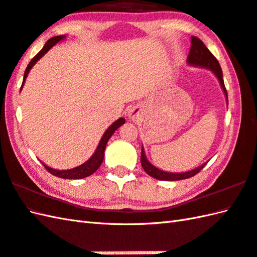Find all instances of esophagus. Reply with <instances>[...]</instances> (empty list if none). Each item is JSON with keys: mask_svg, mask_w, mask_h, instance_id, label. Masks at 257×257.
<instances>
[{"mask_svg": "<svg viewBox=\"0 0 257 257\" xmlns=\"http://www.w3.org/2000/svg\"><path fill=\"white\" fill-rule=\"evenodd\" d=\"M139 114H140L139 109H137L136 107L130 109L129 112H128V116H129L130 119H137L139 117Z\"/></svg>", "mask_w": 257, "mask_h": 257, "instance_id": "obj_1", "label": "esophagus"}]
</instances>
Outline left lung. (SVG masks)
<instances>
[{"instance_id": "left-lung-1", "label": "left lung", "mask_w": 257, "mask_h": 257, "mask_svg": "<svg viewBox=\"0 0 257 257\" xmlns=\"http://www.w3.org/2000/svg\"><path fill=\"white\" fill-rule=\"evenodd\" d=\"M187 63L190 65V66L210 69L211 72L215 75V77L219 79L221 88L223 92H224L225 98H226V103L228 105L227 91L224 86V80H223V74H222L220 64L217 62V59L213 56V54L207 50V47L204 45V43L202 42L200 38L195 36L191 37V48H190ZM205 165L206 162L203 163V165H201L200 167L193 169V170H190L187 172H181V173L167 172V171L161 170V169L156 168L154 165H151L149 160L147 159L144 147H141V166H143L144 170L148 173L150 177L158 180H163V181H178V180L188 179L195 176L196 173H199L202 170V168H203Z\"/></svg>"}]
</instances>
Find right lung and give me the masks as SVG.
Instances as JSON below:
<instances>
[{"label":"right lung","mask_w":257,"mask_h":257,"mask_svg":"<svg viewBox=\"0 0 257 257\" xmlns=\"http://www.w3.org/2000/svg\"><path fill=\"white\" fill-rule=\"evenodd\" d=\"M65 38H66V35H59V36L52 37L51 40H48L46 42V44L40 51V53H38L37 55L32 59L29 65H27V67L25 69V73H24V78H23V83H22V87H23L27 75H29L32 67L34 66V65L38 61H40V59L43 56H44L45 54L48 51H50L54 45H56L59 41H63V40H65ZM22 87H21V89H22ZM124 121H125L124 118H119V119L116 120V121L112 122L110 125H109V128L106 130L105 133H103L102 137L99 141V144H98V146H97V149L94 152V155H92L86 162H84L83 165H80V166L73 168V169H67V170H57V169H53L51 167L46 166L44 162H42V161L41 162L43 163V166L46 168V170L48 172L52 173L53 176L58 177V178H62V179H84L86 177H89V176H91L92 173L96 172L97 169L101 166L103 157H105V149H106V145L108 143V140L110 139V137L113 135V133L116 132V130L120 127V125L124 123Z\"/></svg>","instance_id":"add662e5"}]
</instances>
